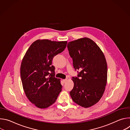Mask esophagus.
Returning <instances> with one entry per match:
<instances>
[{
	"mask_svg": "<svg viewBox=\"0 0 130 130\" xmlns=\"http://www.w3.org/2000/svg\"><path fill=\"white\" fill-rule=\"evenodd\" d=\"M63 82L64 83H65L66 81H67V79H64V80H63Z\"/></svg>",
	"mask_w": 130,
	"mask_h": 130,
	"instance_id": "obj_1",
	"label": "esophagus"
}]
</instances>
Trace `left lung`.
<instances>
[{"label":"left lung","instance_id":"1","mask_svg":"<svg viewBox=\"0 0 130 130\" xmlns=\"http://www.w3.org/2000/svg\"><path fill=\"white\" fill-rule=\"evenodd\" d=\"M67 48L73 66L78 74L73 77L72 100L85 108L97 103L101 98L107 82L106 59L99 46L91 39L84 38L70 42Z\"/></svg>","mask_w":130,"mask_h":130}]
</instances>
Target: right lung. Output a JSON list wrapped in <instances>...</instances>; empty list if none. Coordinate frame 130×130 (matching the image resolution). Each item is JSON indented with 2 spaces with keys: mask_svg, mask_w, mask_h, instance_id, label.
Masks as SVG:
<instances>
[{
  "mask_svg": "<svg viewBox=\"0 0 130 130\" xmlns=\"http://www.w3.org/2000/svg\"><path fill=\"white\" fill-rule=\"evenodd\" d=\"M67 42L38 40L33 42L22 62L21 77L25 94L36 107L46 108L53 104L62 90L55 77L53 57L64 50Z\"/></svg>",
  "mask_w": 130,
  "mask_h": 130,
  "instance_id": "right-lung-1",
  "label": "right lung"
}]
</instances>
